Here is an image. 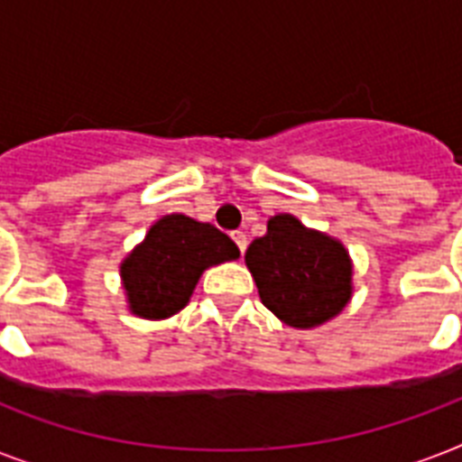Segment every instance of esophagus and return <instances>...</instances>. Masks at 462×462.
Listing matches in <instances>:
<instances>
[{"label": "esophagus", "instance_id": "34e87169", "mask_svg": "<svg viewBox=\"0 0 462 462\" xmlns=\"http://www.w3.org/2000/svg\"><path fill=\"white\" fill-rule=\"evenodd\" d=\"M232 239H235V245L239 246V252L245 254L246 245H249V242H246V235H245V232H232Z\"/></svg>", "mask_w": 462, "mask_h": 462}]
</instances>
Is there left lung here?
<instances>
[{
	"mask_svg": "<svg viewBox=\"0 0 462 462\" xmlns=\"http://www.w3.org/2000/svg\"><path fill=\"white\" fill-rule=\"evenodd\" d=\"M263 307L290 328H316L352 300V259L340 239L311 230L290 213L268 220L245 254Z\"/></svg>",
	"mask_w": 462,
	"mask_h": 462,
	"instance_id": "obj_1",
	"label": "left lung"
}]
</instances>
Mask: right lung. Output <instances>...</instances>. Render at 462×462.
I'll use <instances>...</instances> for the list:
<instances>
[{
	"instance_id": "obj_1",
	"label": "right lung",
	"mask_w": 462,
	"mask_h": 462,
	"mask_svg": "<svg viewBox=\"0 0 462 462\" xmlns=\"http://www.w3.org/2000/svg\"><path fill=\"white\" fill-rule=\"evenodd\" d=\"M235 259L237 245L217 227L181 213L162 216L119 263L126 307L148 321L170 319L187 307L206 268Z\"/></svg>"
}]
</instances>
